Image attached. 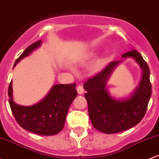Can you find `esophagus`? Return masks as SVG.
Returning <instances> with one entry per match:
<instances>
[{"label": "esophagus", "instance_id": "esophagus-1", "mask_svg": "<svg viewBox=\"0 0 159 159\" xmlns=\"http://www.w3.org/2000/svg\"><path fill=\"white\" fill-rule=\"evenodd\" d=\"M77 91H78V94H83L84 92V88L81 85H78L77 87Z\"/></svg>", "mask_w": 159, "mask_h": 159}]
</instances>
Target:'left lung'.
Listing matches in <instances>:
<instances>
[{
  "label": "left lung",
  "instance_id": "obj_1",
  "mask_svg": "<svg viewBox=\"0 0 159 159\" xmlns=\"http://www.w3.org/2000/svg\"><path fill=\"white\" fill-rule=\"evenodd\" d=\"M128 57H132L143 71L139 86L128 98H113L106 88L112 71L123 60L111 62L84 84L90 119L94 128L102 133H118L133 128L143 119L147 109L152 95L149 66L136 50L122 55V58Z\"/></svg>",
  "mask_w": 159,
  "mask_h": 159
}]
</instances>
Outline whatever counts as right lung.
Returning a JSON list of instances; mask_svg holds the SVG:
<instances>
[{"instance_id":"right-lung-1","label":"right lung","mask_w":159,"mask_h":159,"mask_svg":"<svg viewBox=\"0 0 159 159\" xmlns=\"http://www.w3.org/2000/svg\"><path fill=\"white\" fill-rule=\"evenodd\" d=\"M41 41L32 43L16 60L14 66L41 46ZM12 81L8 88L9 103L16 121L26 130L43 136L60 133L65 125L71 103L77 97L76 84H56L42 100L34 105L23 106L15 103L13 98Z\"/></svg>"}]
</instances>
